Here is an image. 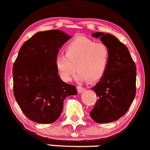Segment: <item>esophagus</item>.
<instances>
[{"label":"esophagus","mask_w":150,"mask_h":150,"mask_svg":"<svg viewBox=\"0 0 150 150\" xmlns=\"http://www.w3.org/2000/svg\"><path fill=\"white\" fill-rule=\"evenodd\" d=\"M77 89H78V91H79V93H82L83 91H85V88H83V87H81V86H77Z\"/></svg>","instance_id":"obj_1"}]
</instances>
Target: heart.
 Here are the masks:
<instances>
[{
	"instance_id": "b5f03b06",
	"label": "heart",
	"mask_w": 150,
	"mask_h": 150,
	"mask_svg": "<svg viewBox=\"0 0 150 150\" xmlns=\"http://www.w3.org/2000/svg\"><path fill=\"white\" fill-rule=\"evenodd\" d=\"M110 61V51L106 44L80 36L67 44L65 54L57 56L56 64L64 81H71L78 70L79 80L96 82L106 74Z\"/></svg>"
}]
</instances>
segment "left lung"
Returning a JSON list of instances; mask_svg holds the SVG:
<instances>
[{"label":"left lung","instance_id":"1","mask_svg":"<svg viewBox=\"0 0 150 150\" xmlns=\"http://www.w3.org/2000/svg\"><path fill=\"white\" fill-rule=\"evenodd\" d=\"M110 51L108 71L92 90L97 100L90 115L97 123H110L127 112L136 96L137 67L127 47L110 33H95Z\"/></svg>","mask_w":150,"mask_h":150}]
</instances>
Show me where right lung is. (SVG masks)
I'll list each match as a JSON object with an SVG mask.
<instances>
[{
    "label": "right lung",
    "mask_w": 150,
    "mask_h": 150,
    "mask_svg": "<svg viewBox=\"0 0 150 150\" xmlns=\"http://www.w3.org/2000/svg\"><path fill=\"white\" fill-rule=\"evenodd\" d=\"M71 36L60 30L39 32L21 46L13 66V94L30 120L52 124L60 117L63 101L77 94L75 85L62 81L56 60Z\"/></svg>",
    "instance_id": "obj_1"
}]
</instances>
